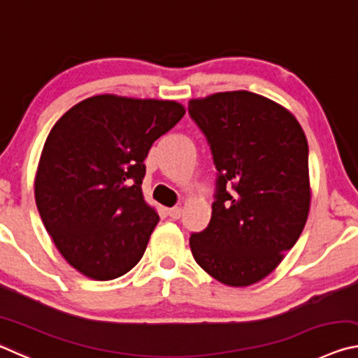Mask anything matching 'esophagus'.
I'll use <instances>...</instances> for the list:
<instances>
[{
    "instance_id": "34e87169",
    "label": "esophagus",
    "mask_w": 358,
    "mask_h": 358,
    "mask_svg": "<svg viewBox=\"0 0 358 358\" xmlns=\"http://www.w3.org/2000/svg\"><path fill=\"white\" fill-rule=\"evenodd\" d=\"M169 216L172 217V220H180L181 217V213H183V210H181V207H173L167 211Z\"/></svg>"
}]
</instances>
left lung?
I'll use <instances>...</instances> for the list:
<instances>
[{"instance_id":"8db88e82","label":"left lung","mask_w":358,"mask_h":358,"mask_svg":"<svg viewBox=\"0 0 358 358\" xmlns=\"http://www.w3.org/2000/svg\"><path fill=\"white\" fill-rule=\"evenodd\" d=\"M216 167L211 220L191 235L192 256L215 280L243 287L273 271L310 211L308 142L299 121L250 92L191 99Z\"/></svg>"}]
</instances>
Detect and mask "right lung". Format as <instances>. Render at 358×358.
<instances>
[{"label":"right lung","mask_w":358,"mask_h":358,"mask_svg":"<svg viewBox=\"0 0 358 358\" xmlns=\"http://www.w3.org/2000/svg\"><path fill=\"white\" fill-rule=\"evenodd\" d=\"M183 115L175 101L101 94L52 128L36 173V205L58 251L85 276L115 280L142 259L159 221L143 201V161Z\"/></svg>","instance_id":"obj_1"}]
</instances>
